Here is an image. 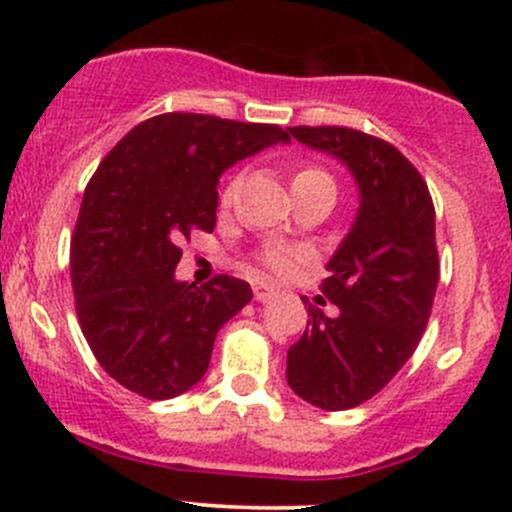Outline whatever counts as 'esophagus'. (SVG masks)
I'll return each mask as SVG.
<instances>
[{
    "label": "esophagus",
    "mask_w": 512,
    "mask_h": 512,
    "mask_svg": "<svg viewBox=\"0 0 512 512\" xmlns=\"http://www.w3.org/2000/svg\"><path fill=\"white\" fill-rule=\"evenodd\" d=\"M252 292H255L257 302H267V299L275 297L277 289L270 287V285H265V282H255V287H252Z\"/></svg>",
    "instance_id": "obj_1"
}]
</instances>
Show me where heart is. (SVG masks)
<instances>
[{"label": "heart", "instance_id": "obj_1", "mask_svg": "<svg viewBox=\"0 0 512 512\" xmlns=\"http://www.w3.org/2000/svg\"><path fill=\"white\" fill-rule=\"evenodd\" d=\"M314 178H329V175L324 173V170L314 168V165H304V168H299L297 173H294L292 185L304 183V180H314ZM230 195H232V188H227L223 200H230ZM262 262H265L275 275L289 277L299 270V265L304 262V255L299 250H294V247H270V250L262 255Z\"/></svg>", "mask_w": 512, "mask_h": 512}]
</instances>
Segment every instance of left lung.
Returning a JSON list of instances; mask_svg holds the SVG:
<instances>
[{"label": "left lung", "instance_id": "left-lung-1", "mask_svg": "<svg viewBox=\"0 0 512 512\" xmlns=\"http://www.w3.org/2000/svg\"><path fill=\"white\" fill-rule=\"evenodd\" d=\"M292 138L339 158L359 188L352 230L327 262V317L309 322L287 352V384L324 411L379 394L416 352L438 285L436 213L421 173L391 143L344 126H294Z\"/></svg>", "mask_w": 512, "mask_h": 512}]
</instances>
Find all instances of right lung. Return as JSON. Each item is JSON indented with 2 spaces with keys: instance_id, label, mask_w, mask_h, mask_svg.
<instances>
[{
  "instance_id": "obj_1",
  "label": "right lung",
  "mask_w": 512,
  "mask_h": 512,
  "mask_svg": "<svg viewBox=\"0 0 512 512\" xmlns=\"http://www.w3.org/2000/svg\"><path fill=\"white\" fill-rule=\"evenodd\" d=\"M289 133L205 113L138 123L101 160L71 237L76 314L91 352L128 391L163 401L205 376L215 337L252 299L245 280H175L180 242L213 232L220 175Z\"/></svg>"
}]
</instances>
